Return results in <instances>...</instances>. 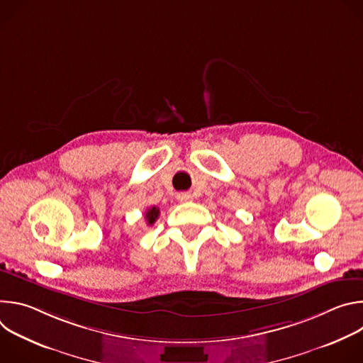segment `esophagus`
<instances>
[{
    "mask_svg": "<svg viewBox=\"0 0 363 363\" xmlns=\"http://www.w3.org/2000/svg\"><path fill=\"white\" fill-rule=\"evenodd\" d=\"M178 199L179 201H189V199H192V195L191 194H179Z\"/></svg>",
    "mask_w": 363,
    "mask_h": 363,
    "instance_id": "34e87169",
    "label": "esophagus"
}]
</instances>
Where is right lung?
<instances>
[{
    "mask_svg": "<svg viewBox=\"0 0 363 363\" xmlns=\"http://www.w3.org/2000/svg\"><path fill=\"white\" fill-rule=\"evenodd\" d=\"M158 217H160V208H158V206H150V208H147L146 213H145V220L147 221L149 225H152L155 221H157Z\"/></svg>",
    "mask_w": 363,
    "mask_h": 363,
    "instance_id": "add662e5",
    "label": "right lung"
}]
</instances>
